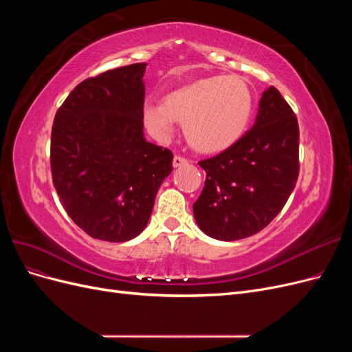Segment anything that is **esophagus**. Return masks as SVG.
<instances>
[{
  "mask_svg": "<svg viewBox=\"0 0 352 352\" xmlns=\"http://www.w3.org/2000/svg\"><path fill=\"white\" fill-rule=\"evenodd\" d=\"M186 164H188V160H186V158L180 157V155H175V158H173V167H175V168L186 166Z\"/></svg>",
  "mask_w": 352,
  "mask_h": 352,
  "instance_id": "34e87169",
  "label": "esophagus"
}]
</instances>
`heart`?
<instances>
[{
	"label": "heart",
	"instance_id": "heart-1",
	"mask_svg": "<svg viewBox=\"0 0 352 352\" xmlns=\"http://www.w3.org/2000/svg\"><path fill=\"white\" fill-rule=\"evenodd\" d=\"M252 104V92L243 79L211 76L168 94L164 104L146 102L142 117L157 140L172 138L179 122L185 124V136L194 150L214 154L241 140Z\"/></svg>",
	"mask_w": 352,
	"mask_h": 352
}]
</instances>
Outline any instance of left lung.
I'll use <instances>...</instances> for the list:
<instances>
[{"label": "left lung", "mask_w": 352, "mask_h": 352, "mask_svg": "<svg viewBox=\"0 0 352 352\" xmlns=\"http://www.w3.org/2000/svg\"><path fill=\"white\" fill-rule=\"evenodd\" d=\"M300 129L274 87L264 91L255 123L219 155L199 162L204 188L194 217L206 235L236 241L255 235L279 214L295 188Z\"/></svg>", "instance_id": "left-lung-1"}]
</instances>
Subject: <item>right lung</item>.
<instances>
[{"mask_svg": "<svg viewBox=\"0 0 352 352\" xmlns=\"http://www.w3.org/2000/svg\"><path fill=\"white\" fill-rule=\"evenodd\" d=\"M146 63L79 83L51 132L52 184L63 207L95 239L136 238L172 173L173 154L144 136Z\"/></svg>", "mask_w": 352, "mask_h": 352, "instance_id": "add662e5", "label": "right lung"}]
</instances>
